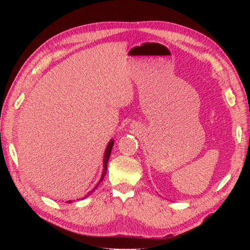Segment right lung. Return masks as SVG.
Segmentation results:
<instances>
[{
	"mask_svg": "<svg viewBox=\"0 0 250 250\" xmlns=\"http://www.w3.org/2000/svg\"><path fill=\"white\" fill-rule=\"evenodd\" d=\"M113 144H114V141L111 139L109 142H108V145H107V147H106V149H105V152H104V157H103V170H102V174H101V177H100V180L98 181V183L97 185L93 188V189L92 190H90L89 192H88V194L85 196V198H87V196H89L92 192H93L96 188H97V187L100 185L101 183V181L103 180V178L105 177V175H106V169H107V163H108V160H109V156H110V153H111V150H112V147H113ZM84 198V199H85ZM65 203H68V204H71V203H73V201H67Z\"/></svg>",
	"mask_w": 250,
	"mask_h": 250,
	"instance_id": "1",
	"label": "right lung"
}]
</instances>
